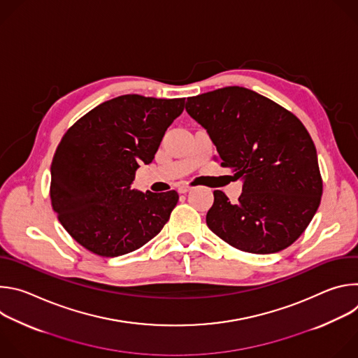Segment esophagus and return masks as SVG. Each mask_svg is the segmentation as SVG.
Wrapping results in <instances>:
<instances>
[{"label":"esophagus","mask_w":358,"mask_h":358,"mask_svg":"<svg viewBox=\"0 0 358 358\" xmlns=\"http://www.w3.org/2000/svg\"><path fill=\"white\" fill-rule=\"evenodd\" d=\"M189 189H191V187H188V185H180L178 187L180 194H187V192H189Z\"/></svg>","instance_id":"34e87169"}]
</instances>
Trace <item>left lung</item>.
<instances>
[{
  "label": "left lung",
  "mask_w": 358,
  "mask_h": 358,
  "mask_svg": "<svg viewBox=\"0 0 358 358\" xmlns=\"http://www.w3.org/2000/svg\"><path fill=\"white\" fill-rule=\"evenodd\" d=\"M185 110L210 134L221 166L243 182L236 203L214 191L208 228L243 252L290 246L310 224L323 192L316 147L303 123L239 86L188 97Z\"/></svg>",
  "instance_id": "left-lung-1"
}]
</instances>
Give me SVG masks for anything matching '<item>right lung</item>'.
<instances>
[{"mask_svg":"<svg viewBox=\"0 0 358 358\" xmlns=\"http://www.w3.org/2000/svg\"><path fill=\"white\" fill-rule=\"evenodd\" d=\"M184 97L123 94L80 117L62 137L50 166V202L68 234L105 258L133 252L155 238L178 202L177 191L131 189L150 164Z\"/></svg>","mask_w":358,"mask_h":358,"instance_id":"add662e5","label":"right lung"}]
</instances>
